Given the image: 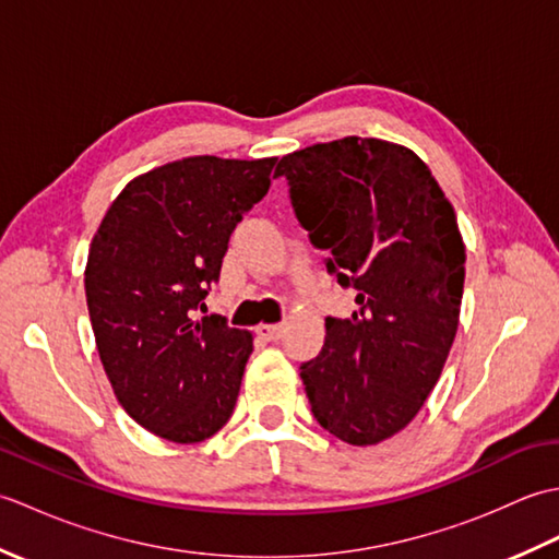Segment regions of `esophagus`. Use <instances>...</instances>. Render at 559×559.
<instances>
[{
    "label": "esophagus",
    "mask_w": 559,
    "mask_h": 559,
    "mask_svg": "<svg viewBox=\"0 0 559 559\" xmlns=\"http://www.w3.org/2000/svg\"><path fill=\"white\" fill-rule=\"evenodd\" d=\"M283 331H286V326L283 324H261L257 329V334L264 341H278L283 336Z\"/></svg>",
    "instance_id": "1"
}]
</instances>
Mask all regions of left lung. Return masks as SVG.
Segmentation results:
<instances>
[{
	"label": "left lung",
	"mask_w": 559,
	"mask_h": 559,
	"mask_svg": "<svg viewBox=\"0 0 559 559\" xmlns=\"http://www.w3.org/2000/svg\"><path fill=\"white\" fill-rule=\"evenodd\" d=\"M290 204L326 273L355 290L300 365L317 423L355 447L403 430L435 389L456 336L466 249L456 213L411 148L346 136L283 156Z\"/></svg>",
	"instance_id": "8db88e82"
}]
</instances>
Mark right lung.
<instances>
[{
	"label": "right lung",
	"mask_w": 559,
	"mask_h": 559,
	"mask_svg": "<svg viewBox=\"0 0 559 559\" xmlns=\"http://www.w3.org/2000/svg\"><path fill=\"white\" fill-rule=\"evenodd\" d=\"M276 158L194 156L129 182L86 264V302L117 401L168 442H204L230 420L252 334L201 317L235 225L266 197Z\"/></svg>",
	"instance_id": "add662e5"
}]
</instances>
